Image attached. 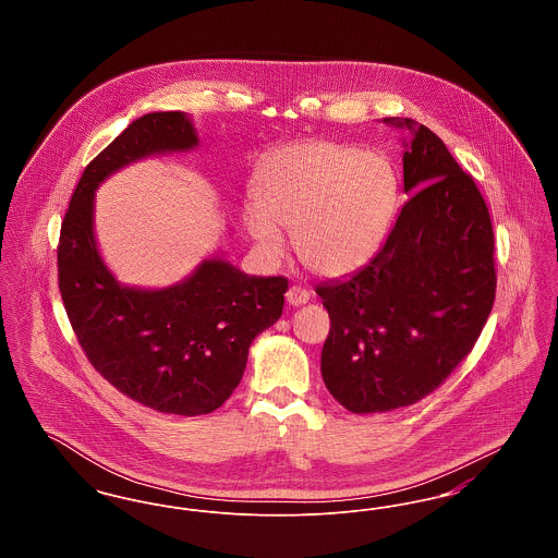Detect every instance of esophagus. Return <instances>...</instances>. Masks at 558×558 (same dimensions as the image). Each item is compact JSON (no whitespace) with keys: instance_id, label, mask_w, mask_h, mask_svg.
Here are the masks:
<instances>
[{"instance_id":"34e87169","label":"esophagus","mask_w":558,"mask_h":558,"mask_svg":"<svg viewBox=\"0 0 558 558\" xmlns=\"http://www.w3.org/2000/svg\"><path fill=\"white\" fill-rule=\"evenodd\" d=\"M310 299H312V292L307 291V289H303V287H296V284H292L291 289L287 291V303L292 305V307L305 305Z\"/></svg>"}]
</instances>
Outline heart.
<instances>
[{"mask_svg": "<svg viewBox=\"0 0 558 558\" xmlns=\"http://www.w3.org/2000/svg\"><path fill=\"white\" fill-rule=\"evenodd\" d=\"M255 203L242 228L267 264L287 253L292 232L301 264L343 278L378 255L398 211L399 180L391 162L330 140H310L271 153L255 173Z\"/></svg>", "mask_w": 558, "mask_h": 558, "instance_id": "heart-1", "label": "heart"}]
</instances>
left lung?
Listing matches in <instances>:
<instances>
[{
	"label": "left lung",
	"instance_id": "8db88e82",
	"mask_svg": "<svg viewBox=\"0 0 558 558\" xmlns=\"http://www.w3.org/2000/svg\"><path fill=\"white\" fill-rule=\"evenodd\" d=\"M403 132L396 226L371 264L316 292L330 316L322 378L353 414L412 405L471 353L496 296L494 230L471 175L412 119Z\"/></svg>",
	"mask_w": 558,
	"mask_h": 558
}]
</instances>
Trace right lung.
<instances>
[{"instance_id":"right-lung-1","label":"right lung","mask_w":558,"mask_h":558,"mask_svg":"<svg viewBox=\"0 0 558 558\" xmlns=\"http://www.w3.org/2000/svg\"><path fill=\"white\" fill-rule=\"evenodd\" d=\"M196 146L186 112L135 119L85 167L58 244V287L92 366L123 396L178 416L209 414L234 393L289 289L282 276L244 274L223 251L162 289L128 287L110 271L94 230L96 190L132 162Z\"/></svg>"}]
</instances>
